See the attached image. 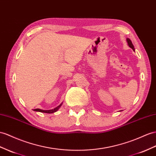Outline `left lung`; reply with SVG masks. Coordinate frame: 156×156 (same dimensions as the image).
<instances>
[{"label":"left lung","instance_id":"left-lung-1","mask_svg":"<svg viewBox=\"0 0 156 156\" xmlns=\"http://www.w3.org/2000/svg\"><path fill=\"white\" fill-rule=\"evenodd\" d=\"M126 41H127L128 45H129V46L133 51H134V45H133V43H132V41H131V40H130V39H129V38H127V39H126Z\"/></svg>","mask_w":156,"mask_h":156}]
</instances>
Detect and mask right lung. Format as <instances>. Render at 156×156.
Instances as JSON below:
<instances>
[{
    "mask_svg": "<svg viewBox=\"0 0 156 156\" xmlns=\"http://www.w3.org/2000/svg\"><path fill=\"white\" fill-rule=\"evenodd\" d=\"M61 105H62V103L60 105H58L57 107L55 108L54 109H51V110H41V109H34V111H39V112L45 113H53L56 112V111H57L60 108V107H61Z\"/></svg>",
    "mask_w": 156,
    "mask_h": 156,
    "instance_id": "right-lung-1",
    "label": "right lung"
}]
</instances>
